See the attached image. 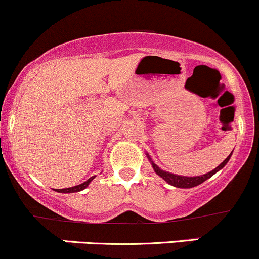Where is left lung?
I'll use <instances>...</instances> for the list:
<instances>
[{
  "label": "left lung",
  "mask_w": 259,
  "mask_h": 259,
  "mask_svg": "<svg viewBox=\"0 0 259 259\" xmlns=\"http://www.w3.org/2000/svg\"><path fill=\"white\" fill-rule=\"evenodd\" d=\"M146 155H148V154H146ZM231 155H232V153L229 154V155L227 156L226 160H224L221 165L217 166L215 169H213V170L209 171V173L204 174V176H199V177H182V176H177V174H173V173H168V171H165V170H161V169L159 168L155 163H153L149 155H148V159L150 160L154 171H155L159 177H161V178L165 180L168 184L173 185V187H177V188H193V187H197V185L202 184L203 182H205V180L209 179L211 176H214L217 171L221 170V169L223 168L227 163H228Z\"/></svg>",
  "instance_id": "1"
}]
</instances>
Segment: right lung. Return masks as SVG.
I'll use <instances>...</instances> for the list:
<instances>
[{"label": "right lung", "instance_id": "1", "mask_svg": "<svg viewBox=\"0 0 259 259\" xmlns=\"http://www.w3.org/2000/svg\"><path fill=\"white\" fill-rule=\"evenodd\" d=\"M95 177H91V178H89L86 182H83L82 184H79V185H75V187H71V188H65V189H55L56 192L59 193H76V192H81V190L85 189L86 187H88L89 184L91 183V180H93Z\"/></svg>", "mask_w": 259, "mask_h": 259}]
</instances>
